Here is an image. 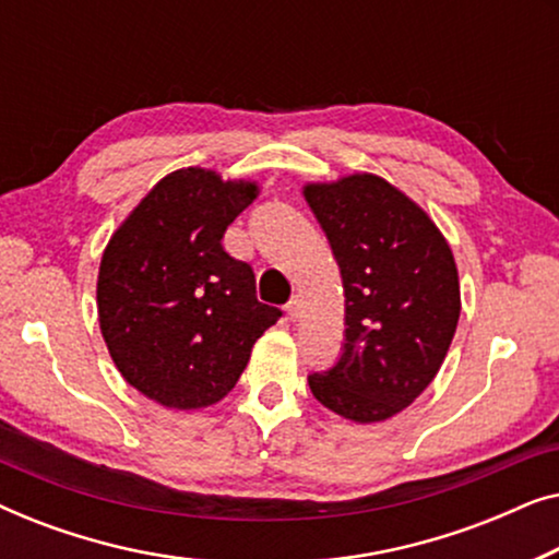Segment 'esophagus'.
<instances>
[{"label": "esophagus", "mask_w": 559, "mask_h": 559, "mask_svg": "<svg viewBox=\"0 0 559 559\" xmlns=\"http://www.w3.org/2000/svg\"><path fill=\"white\" fill-rule=\"evenodd\" d=\"M300 312H302V302L297 300V297H293V300L287 302V318L297 320V318H300Z\"/></svg>", "instance_id": "1"}]
</instances>
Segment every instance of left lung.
Wrapping results in <instances>:
<instances>
[{
	"label": "left lung",
	"mask_w": 559,
	"mask_h": 559,
	"mask_svg": "<svg viewBox=\"0 0 559 559\" xmlns=\"http://www.w3.org/2000/svg\"><path fill=\"white\" fill-rule=\"evenodd\" d=\"M346 295V343L310 373L316 400L371 425L409 407L440 371L461 318L453 251L430 216L384 178L356 173L305 186Z\"/></svg>",
	"instance_id": "1"
}]
</instances>
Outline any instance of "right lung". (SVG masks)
Wrapping results in <instances>:
<instances>
[{"mask_svg":"<svg viewBox=\"0 0 559 559\" xmlns=\"http://www.w3.org/2000/svg\"><path fill=\"white\" fill-rule=\"evenodd\" d=\"M257 195V182L175 170L106 243L96 285L106 348L121 377L163 407L224 400L257 338L282 318L257 300L251 266L221 243Z\"/></svg>","mask_w":559,"mask_h":559,"instance_id":"1","label":"right lung"}]
</instances>
